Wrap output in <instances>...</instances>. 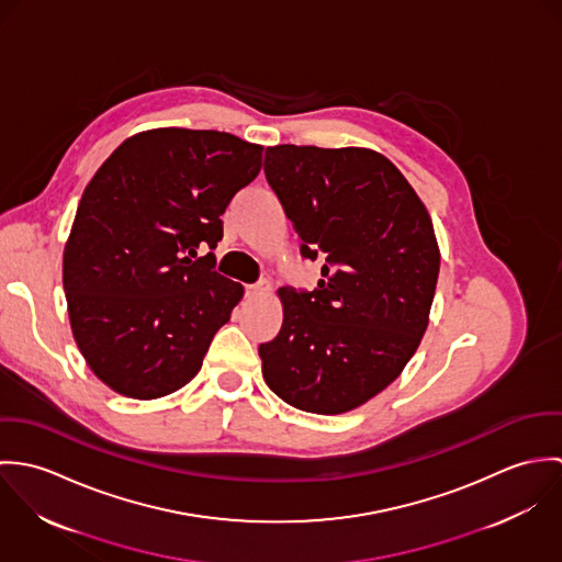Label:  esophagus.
Returning <instances> with one entry per match:
<instances>
[{
    "mask_svg": "<svg viewBox=\"0 0 562 562\" xmlns=\"http://www.w3.org/2000/svg\"><path fill=\"white\" fill-rule=\"evenodd\" d=\"M263 292H268V281H257V283H252V285H246V296H248V299L261 296Z\"/></svg>",
    "mask_w": 562,
    "mask_h": 562,
    "instance_id": "1",
    "label": "esophagus"
}]
</instances>
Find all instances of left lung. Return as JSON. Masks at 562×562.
Returning <instances> with one entry per match:
<instances>
[{"label": "left lung", "instance_id": "1", "mask_svg": "<svg viewBox=\"0 0 562 562\" xmlns=\"http://www.w3.org/2000/svg\"><path fill=\"white\" fill-rule=\"evenodd\" d=\"M266 181L303 259H322L314 292L281 288L283 324L259 344L281 401L346 413L398 379L428 326L439 274L430 216L401 170L370 149L277 145Z\"/></svg>", "mask_w": 562, "mask_h": 562}]
</instances>
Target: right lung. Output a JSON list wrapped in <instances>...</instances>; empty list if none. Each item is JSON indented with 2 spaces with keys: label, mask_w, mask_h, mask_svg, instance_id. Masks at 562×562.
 Here are the masks:
<instances>
[{
  "label": "right lung",
  "mask_w": 562,
  "mask_h": 562,
  "mask_svg": "<svg viewBox=\"0 0 562 562\" xmlns=\"http://www.w3.org/2000/svg\"><path fill=\"white\" fill-rule=\"evenodd\" d=\"M259 168V145L166 127L125 140L94 172L63 283L74 337L108 387L151 401L199 374L241 299L240 283L214 270L221 216Z\"/></svg>",
  "instance_id": "obj_1"
}]
</instances>
